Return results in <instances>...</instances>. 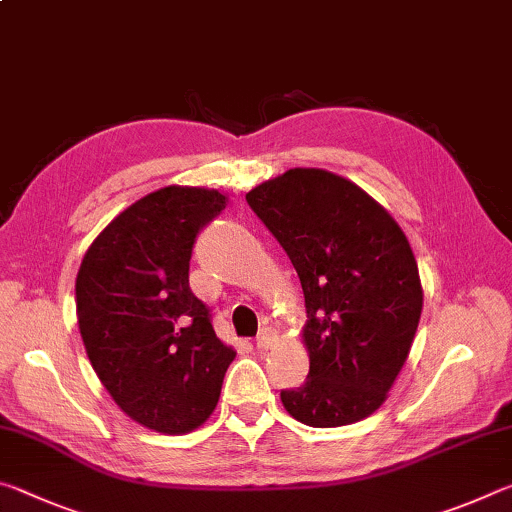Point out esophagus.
I'll use <instances>...</instances> for the list:
<instances>
[{
  "instance_id": "obj_1",
  "label": "esophagus",
  "mask_w": 512,
  "mask_h": 512,
  "mask_svg": "<svg viewBox=\"0 0 512 512\" xmlns=\"http://www.w3.org/2000/svg\"><path fill=\"white\" fill-rule=\"evenodd\" d=\"M273 341H275V336H273L271 329H262V332L257 334L255 345H257V350H268L273 345Z\"/></svg>"
}]
</instances>
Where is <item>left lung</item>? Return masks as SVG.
Here are the masks:
<instances>
[{
  "instance_id": "obj_1",
  "label": "left lung",
  "mask_w": 512,
  "mask_h": 512,
  "mask_svg": "<svg viewBox=\"0 0 512 512\" xmlns=\"http://www.w3.org/2000/svg\"><path fill=\"white\" fill-rule=\"evenodd\" d=\"M246 201L300 277L309 352L305 384L282 404L309 427H343L386 402L409 357L422 284L409 239L359 185L325 169H289Z\"/></svg>"
}]
</instances>
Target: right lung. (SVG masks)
Masks as SVG:
<instances>
[{"label":"right lung","instance_id":"1","mask_svg":"<svg viewBox=\"0 0 512 512\" xmlns=\"http://www.w3.org/2000/svg\"><path fill=\"white\" fill-rule=\"evenodd\" d=\"M225 207L203 187H162L115 216L76 275L85 352L112 400L160 433H189L210 418L235 350L189 289V259Z\"/></svg>","mask_w":512,"mask_h":512}]
</instances>
